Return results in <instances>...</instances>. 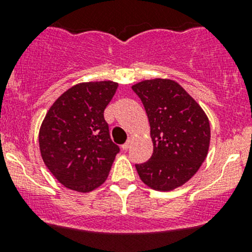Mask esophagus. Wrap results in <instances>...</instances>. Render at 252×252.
I'll list each match as a JSON object with an SVG mask.
<instances>
[{
  "instance_id": "obj_1",
  "label": "esophagus",
  "mask_w": 252,
  "mask_h": 252,
  "mask_svg": "<svg viewBox=\"0 0 252 252\" xmlns=\"http://www.w3.org/2000/svg\"><path fill=\"white\" fill-rule=\"evenodd\" d=\"M130 144H131V139H129V140L126 141V144L122 145V149H123V150H128L129 146H130Z\"/></svg>"
}]
</instances>
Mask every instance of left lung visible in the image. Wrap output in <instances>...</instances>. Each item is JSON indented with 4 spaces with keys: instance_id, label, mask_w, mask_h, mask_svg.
<instances>
[{
    "instance_id": "left-lung-1",
    "label": "left lung",
    "mask_w": 252,
    "mask_h": 252,
    "mask_svg": "<svg viewBox=\"0 0 252 252\" xmlns=\"http://www.w3.org/2000/svg\"><path fill=\"white\" fill-rule=\"evenodd\" d=\"M140 97L150 123L154 152L136 164L145 185L172 191L199 171L210 149L211 128L201 106L172 79H150L131 86Z\"/></svg>"
}]
</instances>
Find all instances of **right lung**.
<instances>
[{
	"label": "right lung",
	"mask_w": 252,
	"mask_h": 252,
	"mask_svg": "<svg viewBox=\"0 0 252 252\" xmlns=\"http://www.w3.org/2000/svg\"><path fill=\"white\" fill-rule=\"evenodd\" d=\"M117 88L111 80L79 83L53 102L42 121V161L68 189L90 192L107 179L119 147L111 140L103 111Z\"/></svg>",
	"instance_id": "1"
}]
</instances>
